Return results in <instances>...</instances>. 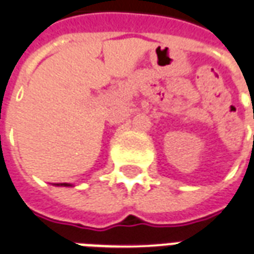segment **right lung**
Masks as SVG:
<instances>
[{
  "mask_svg": "<svg viewBox=\"0 0 254 254\" xmlns=\"http://www.w3.org/2000/svg\"><path fill=\"white\" fill-rule=\"evenodd\" d=\"M56 186H64V187H71V184H68V183H59V184H56Z\"/></svg>",
  "mask_w": 254,
  "mask_h": 254,
  "instance_id": "obj_1",
  "label": "right lung"
}]
</instances>
